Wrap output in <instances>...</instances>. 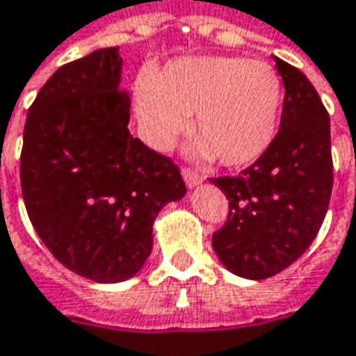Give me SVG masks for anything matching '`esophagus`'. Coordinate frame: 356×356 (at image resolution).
I'll return each mask as SVG.
<instances>
[{"instance_id": "esophagus-1", "label": "esophagus", "mask_w": 356, "mask_h": 356, "mask_svg": "<svg viewBox=\"0 0 356 356\" xmlns=\"http://www.w3.org/2000/svg\"><path fill=\"white\" fill-rule=\"evenodd\" d=\"M182 176H184L186 180V186L188 188H194V186H198L204 178H202V174H198L196 170H190V168H184L182 170Z\"/></svg>"}]
</instances>
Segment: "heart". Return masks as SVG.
<instances>
[{
  "label": "heart",
  "mask_w": 356,
  "mask_h": 356,
  "mask_svg": "<svg viewBox=\"0 0 356 356\" xmlns=\"http://www.w3.org/2000/svg\"><path fill=\"white\" fill-rule=\"evenodd\" d=\"M136 118L144 140L168 150L184 132L186 117L200 156L224 166H248L275 140L283 87L264 61L243 57H184L136 87Z\"/></svg>",
  "instance_id": "b5f03b06"
}]
</instances>
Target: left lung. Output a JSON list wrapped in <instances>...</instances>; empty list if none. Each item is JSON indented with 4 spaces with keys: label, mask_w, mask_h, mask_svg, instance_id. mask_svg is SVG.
<instances>
[{
    "label": "left lung",
    "mask_w": 356,
    "mask_h": 356,
    "mask_svg": "<svg viewBox=\"0 0 356 356\" xmlns=\"http://www.w3.org/2000/svg\"><path fill=\"white\" fill-rule=\"evenodd\" d=\"M285 87L280 132L238 176L212 182L229 202L212 236L220 261L239 277L267 280L297 261L315 239L333 190L329 113L309 79L275 57Z\"/></svg>",
    "instance_id": "obj_1"
}]
</instances>
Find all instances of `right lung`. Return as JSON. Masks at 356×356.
<instances>
[{
	"mask_svg": "<svg viewBox=\"0 0 356 356\" xmlns=\"http://www.w3.org/2000/svg\"><path fill=\"white\" fill-rule=\"evenodd\" d=\"M118 47L59 67L27 113L21 192L57 261L97 283L136 275L158 212L186 194L178 166L129 130Z\"/></svg>",
	"mask_w": 356,
	"mask_h": 356,
	"instance_id": "1",
	"label": "right lung"
}]
</instances>
